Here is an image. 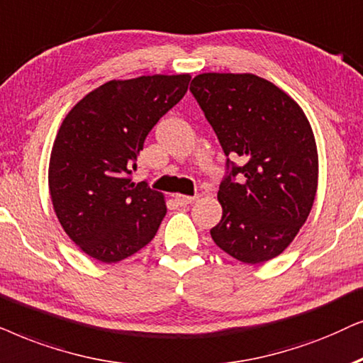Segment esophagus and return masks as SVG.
<instances>
[{
    "instance_id": "esophagus-1",
    "label": "esophagus",
    "mask_w": 363,
    "mask_h": 363,
    "mask_svg": "<svg viewBox=\"0 0 363 363\" xmlns=\"http://www.w3.org/2000/svg\"><path fill=\"white\" fill-rule=\"evenodd\" d=\"M196 196H184V194H176V202L179 206H187L191 202H194Z\"/></svg>"
}]
</instances>
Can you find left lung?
I'll use <instances>...</instances> for the list:
<instances>
[{
	"label": "left lung",
	"instance_id": "8db88e82",
	"mask_svg": "<svg viewBox=\"0 0 363 363\" xmlns=\"http://www.w3.org/2000/svg\"><path fill=\"white\" fill-rule=\"evenodd\" d=\"M191 93L225 156L240 159V166L227 159L229 176L217 192L222 219L211 229L212 240L244 264L267 262L291 245L315 199L311 123L286 91L250 72H202Z\"/></svg>",
	"mask_w": 363,
	"mask_h": 363
}]
</instances>
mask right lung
Here are the masks:
<instances>
[{"mask_svg": "<svg viewBox=\"0 0 363 363\" xmlns=\"http://www.w3.org/2000/svg\"><path fill=\"white\" fill-rule=\"evenodd\" d=\"M189 74L113 79L91 91L62 119L48 184L62 229L99 262L136 254L156 235L167 207L162 192L134 182L149 131L184 98Z\"/></svg>", "mask_w": 363, "mask_h": 363, "instance_id": "obj_1", "label": "right lung"}]
</instances>
